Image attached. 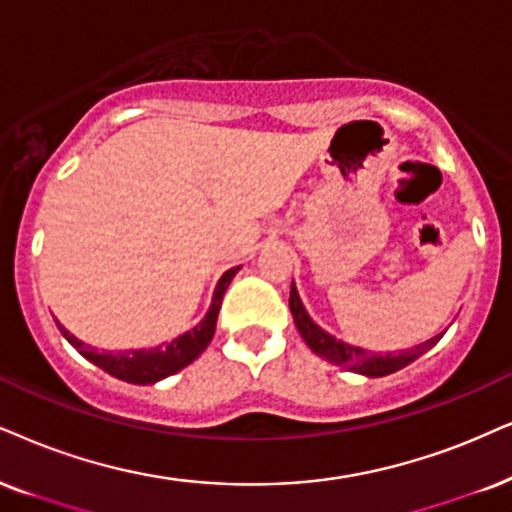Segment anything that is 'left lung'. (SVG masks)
Instances as JSON below:
<instances>
[{"label": "left lung", "instance_id": "1", "mask_svg": "<svg viewBox=\"0 0 512 512\" xmlns=\"http://www.w3.org/2000/svg\"><path fill=\"white\" fill-rule=\"evenodd\" d=\"M290 312H293L297 331H300L304 342H307L309 349H312L314 354H319L321 359L331 361V364H335V366L347 368V371L371 375V378H380V375L394 373V371H399V368L409 366L411 361H416L420 357V354H425L432 345H437L439 338L444 335V333H439V335H435V338H430L428 342H423V345L406 349V352L371 354L361 347L345 345V342L335 340L333 335L321 331V328L316 326L312 319H309V314L304 312L300 295H297L295 286H290Z\"/></svg>", "mask_w": 512, "mask_h": 512}]
</instances>
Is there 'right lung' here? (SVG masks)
Masks as SVG:
<instances>
[{
	"label": "right lung",
	"mask_w": 512,
	"mask_h": 512,
	"mask_svg": "<svg viewBox=\"0 0 512 512\" xmlns=\"http://www.w3.org/2000/svg\"><path fill=\"white\" fill-rule=\"evenodd\" d=\"M236 271L238 267L229 269L222 278H219L208 316H205L196 328H191L189 333L179 335L177 340H172L170 345L165 347L137 349V352H96L94 347L84 345V342L77 340L75 335H70L61 323H58V331L66 335V340L82 354L84 359H89L92 364L103 368L106 373L125 380V383L151 385L155 380H163L167 375L181 371V368L189 366L193 359H198L200 352H205V347L210 345L212 335H215L222 297L226 293V288H229L231 278L236 276Z\"/></svg>",
	"instance_id": "right-lung-1"
}]
</instances>
